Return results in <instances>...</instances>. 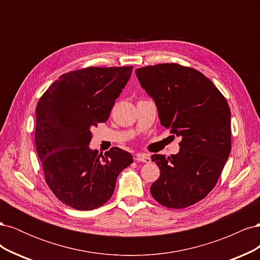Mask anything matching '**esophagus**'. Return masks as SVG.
I'll list each match as a JSON object with an SVG mask.
<instances>
[{"mask_svg": "<svg viewBox=\"0 0 260 260\" xmlns=\"http://www.w3.org/2000/svg\"><path fill=\"white\" fill-rule=\"evenodd\" d=\"M136 160L141 161V162H145V164L151 162V158H149L147 155H144V154H138L136 156Z\"/></svg>", "mask_w": 260, "mask_h": 260, "instance_id": "1", "label": "esophagus"}]
</instances>
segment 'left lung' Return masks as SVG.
<instances>
[{"instance_id":"1","label":"left lung","mask_w":260,"mask_h":260,"mask_svg":"<svg viewBox=\"0 0 260 260\" xmlns=\"http://www.w3.org/2000/svg\"><path fill=\"white\" fill-rule=\"evenodd\" d=\"M158 111L160 124L181 138L180 151L152 160L160 177L153 198L168 208H185L215 187L231 152V112L215 84L199 70L175 62L136 70Z\"/></svg>"}]
</instances>
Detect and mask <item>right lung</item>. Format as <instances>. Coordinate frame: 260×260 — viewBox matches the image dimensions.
<instances>
[{"mask_svg":"<svg viewBox=\"0 0 260 260\" xmlns=\"http://www.w3.org/2000/svg\"><path fill=\"white\" fill-rule=\"evenodd\" d=\"M132 66L88 67L61 75L38 102L35 142L44 178L56 198L78 210L103 206L132 155L89 147L91 129L105 122Z\"/></svg>","mask_w":260,"mask_h":260,"instance_id":"right-lung-1","label":"right lung"}]
</instances>
